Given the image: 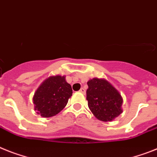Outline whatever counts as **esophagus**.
<instances>
[{
    "label": "esophagus",
    "mask_w": 157,
    "mask_h": 157,
    "mask_svg": "<svg viewBox=\"0 0 157 157\" xmlns=\"http://www.w3.org/2000/svg\"><path fill=\"white\" fill-rule=\"evenodd\" d=\"M80 92H81V93H83V94H85V89H84V88H81V89H80Z\"/></svg>",
    "instance_id": "esophagus-1"
}]
</instances>
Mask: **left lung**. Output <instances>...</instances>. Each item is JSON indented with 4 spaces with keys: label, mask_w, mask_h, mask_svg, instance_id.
Instances as JSON below:
<instances>
[{
    "label": "left lung",
    "mask_w": 157,
    "mask_h": 157,
    "mask_svg": "<svg viewBox=\"0 0 157 157\" xmlns=\"http://www.w3.org/2000/svg\"><path fill=\"white\" fill-rule=\"evenodd\" d=\"M87 84L88 105L97 120L104 122L113 121L122 113L123 98L109 81L95 77Z\"/></svg>",
    "instance_id": "8db88e82"
}]
</instances>
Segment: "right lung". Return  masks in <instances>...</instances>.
Here are the masks:
<instances>
[{
    "mask_svg": "<svg viewBox=\"0 0 157 157\" xmlns=\"http://www.w3.org/2000/svg\"><path fill=\"white\" fill-rule=\"evenodd\" d=\"M72 89L65 76H51L45 79L34 93V110L42 117L58 114L72 97Z\"/></svg>",
    "mask_w": 157,
    "mask_h": 157,
    "instance_id": "right-lung-1",
    "label": "right lung"
}]
</instances>
